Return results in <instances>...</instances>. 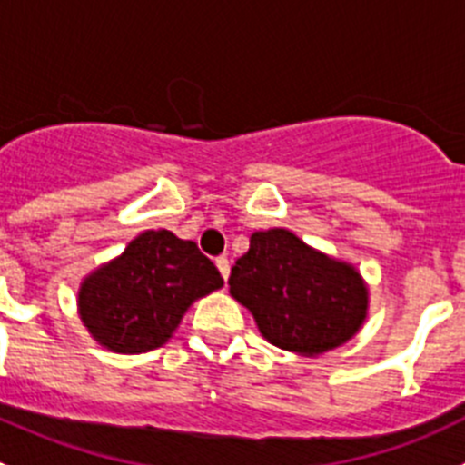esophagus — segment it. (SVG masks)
Masks as SVG:
<instances>
[{"label": "esophagus", "instance_id": "34e87169", "mask_svg": "<svg viewBox=\"0 0 465 465\" xmlns=\"http://www.w3.org/2000/svg\"><path fill=\"white\" fill-rule=\"evenodd\" d=\"M215 266L217 271H220V275H223L224 280L229 278V271H232V266H229V259L227 257H217L215 259Z\"/></svg>", "mask_w": 465, "mask_h": 465}]
</instances>
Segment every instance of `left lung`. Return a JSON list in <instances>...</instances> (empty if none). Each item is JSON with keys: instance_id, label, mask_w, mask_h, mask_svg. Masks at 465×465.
<instances>
[{"instance_id": "8db88e82", "label": "left lung", "mask_w": 465, "mask_h": 465, "mask_svg": "<svg viewBox=\"0 0 465 465\" xmlns=\"http://www.w3.org/2000/svg\"><path fill=\"white\" fill-rule=\"evenodd\" d=\"M229 294L248 308L271 345L320 357L345 345L368 317V284L354 263L282 227L254 232L232 269Z\"/></svg>"}]
</instances>
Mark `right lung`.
Here are the masks:
<instances>
[{
    "mask_svg": "<svg viewBox=\"0 0 465 465\" xmlns=\"http://www.w3.org/2000/svg\"><path fill=\"white\" fill-rule=\"evenodd\" d=\"M224 284L194 241L148 229L83 278L78 317L94 341L118 354L157 350L173 338L194 301Z\"/></svg>",
    "mask_w": 465,
    "mask_h": 465,
    "instance_id": "right-lung-1",
    "label": "right lung"
}]
</instances>
